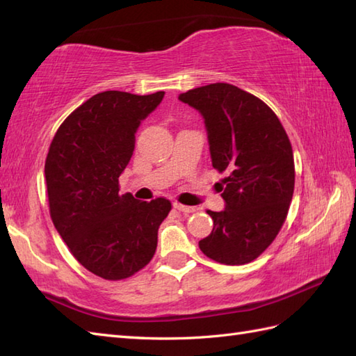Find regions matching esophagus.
Returning <instances> with one entry per match:
<instances>
[{
  "label": "esophagus",
  "mask_w": 356,
  "mask_h": 356,
  "mask_svg": "<svg viewBox=\"0 0 356 356\" xmlns=\"http://www.w3.org/2000/svg\"><path fill=\"white\" fill-rule=\"evenodd\" d=\"M174 208H176L177 211H180V213H195L197 211V208L195 207H186V205H180V203H174Z\"/></svg>",
  "instance_id": "1"
}]
</instances>
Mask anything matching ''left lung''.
Listing matches in <instances>:
<instances>
[{
	"instance_id": "8db88e82",
	"label": "left lung",
	"mask_w": 356,
	"mask_h": 356,
	"mask_svg": "<svg viewBox=\"0 0 356 356\" xmlns=\"http://www.w3.org/2000/svg\"><path fill=\"white\" fill-rule=\"evenodd\" d=\"M179 101L205 122L211 162L226 172L223 211H208L214 222L200 251L223 264H245L266 249L286 220L295 170L289 138L275 113L259 97L217 82L188 90Z\"/></svg>"
}]
</instances>
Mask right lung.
Instances as JSON below:
<instances>
[{"label": "right lung", "mask_w": 356, "mask_h": 356, "mask_svg": "<svg viewBox=\"0 0 356 356\" xmlns=\"http://www.w3.org/2000/svg\"><path fill=\"white\" fill-rule=\"evenodd\" d=\"M163 95H95L58 128L45 159L53 225L74 259L105 280L128 278L147 266L171 209L162 197L140 202L130 193L119 195L136 131Z\"/></svg>", "instance_id": "1"}]
</instances>
